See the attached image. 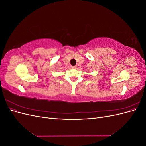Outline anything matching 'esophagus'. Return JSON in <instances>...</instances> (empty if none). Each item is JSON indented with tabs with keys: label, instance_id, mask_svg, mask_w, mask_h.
Wrapping results in <instances>:
<instances>
[{
	"label": "esophagus",
	"instance_id": "obj_1",
	"mask_svg": "<svg viewBox=\"0 0 146 146\" xmlns=\"http://www.w3.org/2000/svg\"><path fill=\"white\" fill-rule=\"evenodd\" d=\"M76 68H77L76 66H72V69H76Z\"/></svg>",
	"mask_w": 146,
	"mask_h": 146
}]
</instances>
